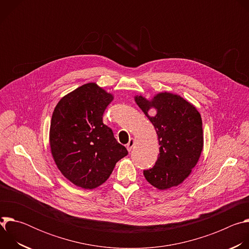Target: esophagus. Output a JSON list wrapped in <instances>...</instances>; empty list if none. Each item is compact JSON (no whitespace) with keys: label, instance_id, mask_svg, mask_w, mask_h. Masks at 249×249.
<instances>
[{"label":"esophagus","instance_id":"1","mask_svg":"<svg viewBox=\"0 0 249 249\" xmlns=\"http://www.w3.org/2000/svg\"><path fill=\"white\" fill-rule=\"evenodd\" d=\"M134 145H135V140H134V139H130L129 143L126 145V148H127L128 152H131V150H132V148L134 147Z\"/></svg>","mask_w":249,"mask_h":249}]
</instances>
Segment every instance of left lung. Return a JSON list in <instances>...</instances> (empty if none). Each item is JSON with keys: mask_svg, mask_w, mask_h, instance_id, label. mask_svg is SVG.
I'll return each instance as SVG.
<instances>
[{"mask_svg": "<svg viewBox=\"0 0 249 249\" xmlns=\"http://www.w3.org/2000/svg\"><path fill=\"white\" fill-rule=\"evenodd\" d=\"M135 102L154 125L160 154L154 167L144 170L147 181L160 190L181 184L197 164L204 146L202 118L195 106L178 94L159 92L152 99L142 94ZM156 114L151 116L149 110Z\"/></svg>", "mask_w": 249, "mask_h": 249, "instance_id": "8db88e82", "label": "left lung"}]
</instances>
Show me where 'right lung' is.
<instances>
[{
  "label": "right lung",
  "instance_id": "right-lung-1",
  "mask_svg": "<svg viewBox=\"0 0 249 249\" xmlns=\"http://www.w3.org/2000/svg\"><path fill=\"white\" fill-rule=\"evenodd\" d=\"M113 98L97 84L88 83L63 96L53 111L51 155L61 173L78 187L100 186L116 162L128 155L102 122L103 112Z\"/></svg>",
  "mask_w": 249,
  "mask_h": 249
}]
</instances>
